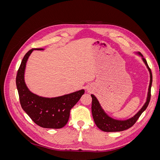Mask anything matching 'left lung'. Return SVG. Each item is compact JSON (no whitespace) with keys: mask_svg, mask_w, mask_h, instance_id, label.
I'll list each match as a JSON object with an SVG mask.
<instances>
[{"mask_svg":"<svg viewBox=\"0 0 160 160\" xmlns=\"http://www.w3.org/2000/svg\"><path fill=\"white\" fill-rule=\"evenodd\" d=\"M142 57V60L146 64L147 68L148 69L150 74V82L148 88V93L146 102L145 103L142 109L135 114L133 117L131 118L126 120H118L111 118L108 115L105 113L104 110L101 107V105L98 101L96 97L93 95H91L92 98V104H91V111L93 115V120L97 126L101 130L106 132H122V131L126 130L131 127H132L137 122V120L142 115L143 111L146 109L149 105L150 98H151V88L152 84V74L151 69L148 65L146 60L144 59L143 55L140 52H138Z\"/></svg>","mask_w":160,"mask_h":160,"instance_id":"1","label":"left lung"}]
</instances>
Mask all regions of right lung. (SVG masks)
Here are the masks:
<instances>
[{
    "mask_svg": "<svg viewBox=\"0 0 160 160\" xmlns=\"http://www.w3.org/2000/svg\"><path fill=\"white\" fill-rule=\"evenodd\" d=\"M34 50L32 49L24 56L17 71L16 84L22 109L37 125L44 128L59 129L68 122L70 110L78 102L85 93L84 89L56 98H48L38 96L28 89L25 81L27 61Z\"/></svg>",
    "mask_w": 160,
    "mask_h": 160,
    "instance_id": "obj_1",
    "label": "right lung"
}]
</instances>
